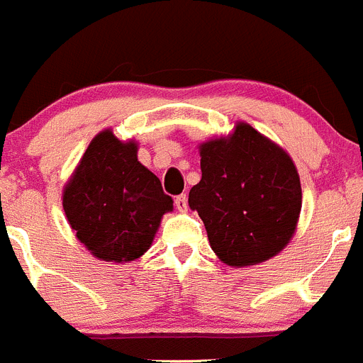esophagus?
Segmentation results:
<instances>
[{"mask_svg":"<svg viewBox=\"0 0 363 363\" xmlns=\"http://www.w3.org/2000/svg\"><path fill=\"white\" fill-rule=\"evenodd\" d=\"M175 206H177L179 212H186V210H188V197H186L184 194L175 197Z\"/></svg>","mask_w":363,"mask_h":363,"instance_id":"esophagus-1","label":"esophagus"}]
</instances>
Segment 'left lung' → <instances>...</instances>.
Segmentation results:
<instances>
[{"label":"left lung","mask_w":363,"mask_h":363,"mask_svg":"<svg viewBox=\"0 0 363 363\" xmlns=\"http://www.w3.org/2000/svg\"><path fill=\"white\" fill-rule=\"evenodd\" d=\"M201 177L188 195L210 247L235 269L259 264L291 242L301 184L291 155L247 122L199 144Z\"/></svg>","instance_id":"obj_1"}]
</instances>
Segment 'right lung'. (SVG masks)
<instances>
[{
	"instance_id": "obj_1",
	"label": "right lung",
	"mask_w": 363,
	"mask_h": 363,
	"mask_svg": "<svg viewBox=\"0 0 363 363\" xmlns=\"http://www.w3.org/2000/svg\"><path fill=\"white\" fill-rule=\"evenodd\" d=\"M138 144L111 128L91 140L64 186L62 204L77 239L96 259L129 263L144 256L173 199L140 164Z\"/></svg>"
}]
</instances>
